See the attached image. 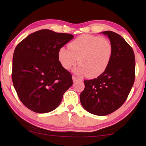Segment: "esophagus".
Segmentation results:
<instances>
[{
  "label": "esophagus",
  "instance_id": "34e87169",
  "mask_svg": "<svg viewBox=\"0 0 146 146\" xmlns=\"http://www.w3.org/2000/svg\"><path fill=\"white\" fill-rule=\"evenodd\" d=\"M72 79H73V81L74 82L79 80V78H78L77 77H76V76H72Z\"/></svg>",
  "mask_w": 146,
  "mask_h": 146
}]
</instances>
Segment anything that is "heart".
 Returning a JSON list of instances; mask_svg holds the SVG:
<instances>
[{"mask_svg": "<svg viewBox=\"0 0 146 146\" xmlns=\"http://www.w3.org/2000/svg\"><path fill=\"white\" fill-rule=\"evenodd\" d=\"M58 50V60L66 70L78 62L74 71L79 75L95 78L104 72L110 62L113 46L108 39L91 35H82Z\"/></svg>", "mask_w": 146, "mask_h": 146, "instance_id": "1", "label": "heart"}]
</instances>
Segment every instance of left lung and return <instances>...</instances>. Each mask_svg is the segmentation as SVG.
<instances>
[{"label":"left lung","mask_w":146,"mask_h":146,"mask_svg":"<svg viewBox=\"0 0 146 146\" xmlns=\"http://www.w3.org/2000/svg\"><path fill=\"white\" fill-rule=\"evenodd\" d=\"M102 33L113 46L111 58L102 75L84 81L85 88L80 95L82 107L98 116L110 114L122 106L134 84L135 70L134 51L124 38L111 31Z\"/></svg>","instance_id":"obj_1"}]
</instances>
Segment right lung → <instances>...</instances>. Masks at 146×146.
I'll return each instance as SVG.
<instances>
[{
	"instance_id": "1",
	"label": "right lung",
	"mask_w": 146,
	"mask_h": 146,
	"mask_svg": "<svg viewBox=\"0 0 146 146\" xmlns=\"http://www.w3.org/2000/svg\"><path fill=\"white\" fill-rule=\"evenodd\" d=\"M73 38V35L41 29L17 46L12 81L20 100L30 110L38 113L54 110L72 86V76L61 65L58 53Z\"/></svg>"
}]
</instances>
